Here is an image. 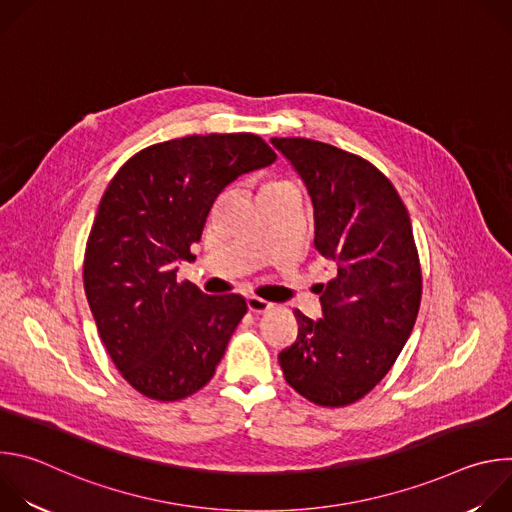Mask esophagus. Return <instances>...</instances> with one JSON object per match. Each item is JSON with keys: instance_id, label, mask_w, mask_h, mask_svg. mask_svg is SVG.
Here are the masks:
<instances>
[{"instance_id": "34e87169", "label": "esophagus", "mask_w": 512, "mask_h": 512, "mask_svg": "<svg viewBox=\"0 0 512 512\" xmlns=\"http://www.w3.org/2000/svg\"><path fill=\"white\" fill-rule=\"evenodd\" d=\"M247 306H249V310H251L253 314H265V312H269V310L273 308L271 302H267V300H263V298H257V296L247 298Z\"/></svg>"}]
</instances>
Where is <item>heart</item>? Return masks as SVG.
Instances as JSON below:
<instances>
[{
    "label": "heart",
    "mask_w": 512,
    "mask_h": 512,
    "mask_svg": "<svg viewBox=\"0 0 512 512\" xmlns=\"http://www.w3.org/2000/svg\"><path fill=\"white\" fill-rule=\"evenodd\" d=\"M283 184H285V182H271V184L267 186V190H269V188H275V186H283Z\"/></svg>",
    "instance_id": "1"
}]
</instances>
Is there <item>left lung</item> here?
Returning <instances> with one entry per match:
<instances>
[{
    "instance_id": "8db88e82",
    "label": "left lung",
    "mask_w": 512,
    "mask_h": 512,
    "mask_svg": "<svg viewBox=\"0 0 512 512\" xmlns=\"http://www.w3.org/2000/svg\"><path fill=\"white\" fill-rule=\"evenodd\" d=\"M271 143L312 196L316 249L338 265L318 285L322 320L294 312L298 338L279 364L308 401L346 407L383 381L413 330L421 265L411 218L391 180L364 158L306 137Z\"/></svg>"
}]
</instances>
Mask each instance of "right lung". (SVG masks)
Wrapping results in <instances>:
<instances>
[{"label": "right lung", "instance_id": "1", "mask_svg": "<svg viewBox=\"0 0 512 512\" xmlns=\"http://www.w3.org/2000/svg\"><path fill=\"white\" fill-rule=\"evenodd\" d=\"M277 154L255 133L186 135L131 156L109 182L89 233L83 281L99 336L143 397L200 391L247 314L237 294L206 296L178 279L206 216L237 176Z\"/></svg>", "mask_w": 512, "mask_h": 512}]
</instances>
